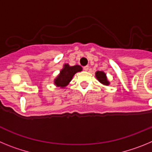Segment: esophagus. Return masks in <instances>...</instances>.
I'll use <instances>...</instances> for the list:
<instances>
[{"mask_svg": "<svg viewBox=\"0 0 152 152\" xmlns=\"http://www.w3.org/2000/svg\"><path fill=\"white\" fill-rule=\"evenodd\" d=\"M88 69H89V67H88V66H84V71H86V72H87V71H88Z\"/></svg>", "mask_w": 152, "mask_h": 152, "instance_id": "esophagus-1", "label": "esophagus"}]
</instances>
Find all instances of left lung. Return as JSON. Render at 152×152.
I'll return each instance as SVG.
<instances>
[{"label":"left lung","mask_w":152,"mask_h":152,"mask_svg":"<svg viewBox=\"0 0 152 152\" xmlns=\"http://www.w3.org/2000/svg\"><path fill=\"white\" fill-rule=\"evenodd\" d=\"M95 77L99 80V82H100L103 85H110V81L107 79V75L103 71H97V72H96V73H95Z\"/></svg>","instance_id":"obj_1"}]
</instances>
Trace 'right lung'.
<instances>
[{"mask_svg":"<svg viewBox=\"0 0 152 152\" xmlns=\"http://www.w3.org/2000/svg\"><path fill=\"white\" fill-rule=\"evenodd\" d=\"M81 71H82V68L78 64L70 66L68 64H64L63 65L62 69L60 71V73L54 79L55 85L57 88H65L71 82L74 75Z\"/></svg>","mask_w":152,"mask_h":152,"instance_id":"add662e5","label":"right lung"}]
</instances>
